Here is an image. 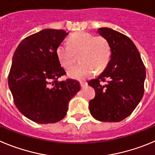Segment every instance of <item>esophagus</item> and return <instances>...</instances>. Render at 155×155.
I'll return each instance as SVG.
<instances>
[{"instance_id": "esophagus-1", "label": "esophagus", "mask_w": 155, "mask_h": 155, "mask_svg": "<svg viewBox=\"0 0 155 155\" xmlns=\"http://www.w3.org/2000/svg\"><path fill=\"white\" fill-rule=\"evenodd\" d=\"M80 86L82 88H84L87 86V83L86 82H80Z\"/></svg>"}]
</instances>
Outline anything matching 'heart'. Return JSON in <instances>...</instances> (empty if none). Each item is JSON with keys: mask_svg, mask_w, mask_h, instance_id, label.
<instances>
[{"mask_svg": "<svg viewBox=\"0 0 155 155\" xmlns=\"http://www.w3.org/2000/svg\"><path fill=\"white\" fill-rule=\"evenodd\" d=\"M79 54L81 65L69 69L68 75L72 79H87L94 74L95 70L101 72L105 69L110 59V45L102 36L79 31L69 38L68 45L60 44L56 48L58 62L66 69L73 65L75 55Z\"/></svg>", "mask_w": 155, "mask_h": 155, "instance_id": "obj_1", "label": "heart"}]
</instances>
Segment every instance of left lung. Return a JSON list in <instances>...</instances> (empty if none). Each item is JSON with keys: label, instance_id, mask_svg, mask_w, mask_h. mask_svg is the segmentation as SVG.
Returning a JSON list of instances; mask_svg holds the SVG:
<instances>
[{"label": "left lung", "instance_id": "1", "mask_svg": "<svg viewBox=\"0 0 155 155\" xmlns=\"http://www.w3.org/2000/svg\"><path fill=\"white\" fill-rule=\"evenodd\" d=\"M98 33L110 45L111 56L104 72L88 82L96 93L89 109L98 120L120 122L131 114L143 97L145 67L127 36L108 28H100Z\"/></svg>", "mask_w": 155, "mask_h": 155}]
</instances>
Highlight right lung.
I'll return each mask as SVG.
<instances>
[{
	"label": "right lung",
	"instance_id": "add662e5",
	"mask_svg": "<svg viewBox=\"0 0 155 155\" xmlns=\"http://www.w3.org/2000/svg\"><path fill=\"white\" fill-rule=\"evenodd\" d=\"M69 33L43 29L28 36L17 47L8 86L18 110L38 124H52L65 117L71 99L80 90L78 81L67 79L56 48Z\"/></svg>",
	"mask_w": 155,
	"mask_h": 155
}]
</instances>
